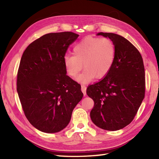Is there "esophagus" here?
<instances>
[{
	"label": "esophagus",
	"mask_w": 159,
	"mask_h": 159,
	"mask_svg": "<svg viewBox=\"0 0 159 159\" xmlns=\"http://www.w3.org/2000/svg\"><path fill=\"white\" fill-rule=\"evenodd\" d=\"M86 89H87L86 86L84 85H81V90H82V92L84 94V96H86Z\"/></svg>",
	"instance_id": "34e87169"
}]
</instances>
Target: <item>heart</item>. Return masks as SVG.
I'll use <instances>...</instances> for the list:
<instances>
[{
	"instance_id": "b5f03b06",
	"label": "heart",
	"mask_w": 159,
	"mask_h": 159,
	"mask_svg": "<svg viewBox=\"0 0 159 159\" xmlns=\"http://www.w3.org/2000/svg\"><path fill=\"white\" fill-rule=\"evenodd\" d=\"M116 57V48L111 39L107 38L88 36L74 46L73 55L63 58L67 73L80 83H87L94 77L100 79L105 77L112 69Z\"/></svg>"
}]
</instances>
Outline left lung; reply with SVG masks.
I'll return each instance as SVG.
<instances>
[{"mask_svg": "<svg viewBox=\"0 0 159 159\" xmlns=\"http://www.w3.org/2000/svg\"><path fill=\"white\" fill-rule=\"evenodd\" d=\"M97 35L112 40L116 57L110 72L100 81L87 87V96L94 102L90 117L98 127L117 130L133 120L144 98L143 59L136 47L124 37L112 33Z\"/></svg>", "mask_w": 159, "mask_h": 159, "instance_id": "left-lung-1", "label": "left lung"}]
</instances>
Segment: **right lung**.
I'll use <instances>...</instances> for the list:
<instances>
[{
	"label": "right lung",
	"instance_id": "1",
	"mask_svg": "<svg viewBox=\"0 0 159 159\" xmlns=\"http://www.w3.org/2000/svg\"><path fill=\"white\" fill-rule=\"evenodd\" d=\"M79 35L51 33L42 36L23 52L17 74V92L26 117L33 126L55 133L69 124L81 100L80 85L66 74L63 58Z\"/></svg>",
	"mask_w": 159,
	"mask_h": 159
}]
</instances>
